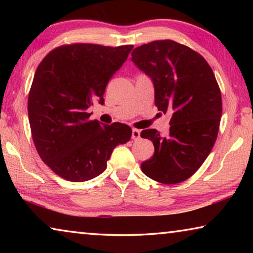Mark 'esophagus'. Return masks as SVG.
<instances>
[{"label":"esophagus","mask_w":253,"mask_h":253,"mask_svg":"<svg viewBox=\"0 0 253 253\" xmlns=\"http://www.w3.org/2000/svg\"><path fill=\"white\" fill-rule=\"evenodd\" d=\"M140 137V130L139 129H136V128H132L131 130V138L132 139H138Z\"/></svg>","instance_id":"obj_1"}]
</instances>
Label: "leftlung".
Returning <instances> with one entry per match:
<instances>
[{
  "instance_id": "1",
  "label": "left lung",
  "mask_w": 253,
  "mask_h": 253,
  "mask_svg": "<svg viewBox=\"0 0 253 253\" xmlns=\"http://www.w3.org/2000/svg\"><path fill=\"white\" fill-rule=\"evenodd\" d=\"M131 61L152 79L158 110L172 115L166 136L140 132L155 147L140 168L156 182L181 183L201 168L216 140L222 98L215 76L202 55L173 40L137 46Z\"/></svg>"
}]
</instances>
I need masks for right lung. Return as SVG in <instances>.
Listing matches in <instances>:
<instances>
[{
    "mask_svg": "<svg viewBox=\"0 0 253 253\" xmlns=\"http://www.w3.org/2000/svg\"><path fill=\"white\" fill-rule=\"evenodd\" d=\"M134 45L92 43L58 46L38 66L28 99L34 146L60 177L84 182L101 174L114 148L126 144L131 128L122 123L100 125L87 109L104 104L106 85Z\"/></svg>",
    "mask_w": 253,
    "mask_h": 253,
    "instance_id": "1",
    "label": "right lung"
}]
</instances>
